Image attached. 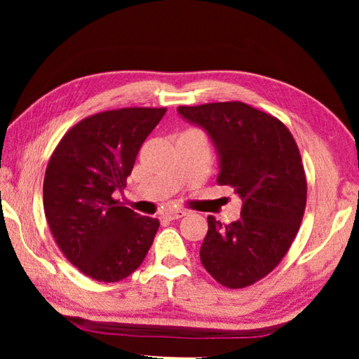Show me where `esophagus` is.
Returning a JSON list of instances; mask_svg holds the SVG:
<instances>
[{
  "instance_id": "esophagus-1",
  "label": "esophagus",
  "mask_w": 359,
  "mask_h": 359,
  "mask_svg": "<svg viewBox=\"0 0 359 359\" xmlns=\"http://www.w3.org/2000/svg\"><path fill=\"white\" fill-rule=\"evenodd\" d=\"M188 214L187 210H184V209H171V210H168V212H165V217L166 220H177V218H182V217H185Z\"/></svg>"
}]
</instances>
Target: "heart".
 Returning a JSON list of instances; mask_svg holds the SVG:
<instances>
[{"instance_id":"1","label":"heart","mask_w":359,"mask_h":359,"mask_svg":"<svg viewBox=\"0 0 359 359\" xmlns=\"http://www.w3.org/2000/svg\"><path fill=\"white\" fill-rule=\"evenodd\" d=\"M190 131H198V130H190Z\"/></svg>"}]
</instances>
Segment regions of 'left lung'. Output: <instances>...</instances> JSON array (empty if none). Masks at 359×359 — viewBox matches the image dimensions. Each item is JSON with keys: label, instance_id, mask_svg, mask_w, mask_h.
I'll list each match as a JSON object with an SVG mask.
<instances>
[{"label": "left lung", "instance_id": "1", "mask_svg": "<svg viewBox=\"0 0 359 359\" xmlns=\"http://www.w3.org/2000/svg\"><path fill=\"white\" fill-rule=\"evenodd\" d=\"M177 111L208 131L220 155L217 184L234 188L244 201L238 222L208 217L201 263L223 287L245 288L276 269L299 231L307 201L299 149L280 120L245 102Z\"/></svg>", "mask_w": 359, "mask_h": 359}]
</instances>
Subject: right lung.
Here are the masks:
<instances>
[{
	"label": "right lung",
	"instance_id": "add662e5",
	"mask_svg": "<svg viewBox=\"0 0 359 359\" xmlns=\"http://www.w3.org/2000/svg\"><path fill=\"white\" fill-rule=\"evenodd\" d=\"M166 107L112 109L76 123L44 175V212L53 239L79 271L98 282L133 274L154 244L158 218L112 198L126 185L139 149Z\"/></svg>",
	"mask_w": 359,
	"mask_h": 359
}]
</instances>
